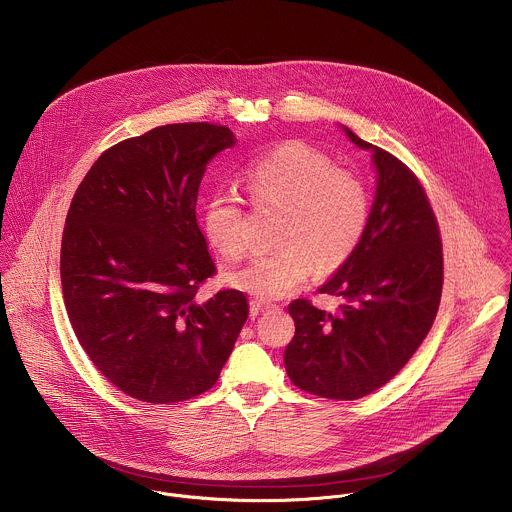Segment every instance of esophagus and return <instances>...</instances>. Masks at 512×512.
<instances>
[{"label":"esophagus","instance_id":"obj_1","mask_svg":"<svg viewBox=\"0 0 512 512\" xmlns=\"http://www.w3.org/2000/svg\"><path fill=\"white\" fill-rule=\"evenodd\" d=\"M269 309H275V305L267 303V301H261V299H251V313L257 315L261 311H269Z\"/></svg>","mask_w":512,"mask_h":512}]
</instances>
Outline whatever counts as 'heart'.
Listing matches in <instances>:
<instances>
[{"mask_svg": "<svg viewBox=\"0 0 512 512\" xmlns=\"http://www.w3.org/2000/svg\"><path fill=\"white\" fill-rule=\"evenodd\" d=\"M247 187L259 205L285 209L279 227L281 249L255 257L227 273V283L257 299H279L297 289L313 271L342 267L362 243L370 223L366 185L331 158L303 144L285 142L247 168ZM203 229L209 243L227 259H241L249 239L241 199L217 189L205 203Z\"/></svg>", "mask_w": 512, "mask_h": 512, "instance_id": "b5f03b06", "label": "heart"}]
</instances>
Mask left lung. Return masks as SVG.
I'll return each instance as SVG.
<instances>
[{"label":"left lung","instance_id":"obj_1","mask_svg":"<svg viewBox=\"0 0 512 512\" xmlns=\"http://www.w3.org/2000/svg\"><path fill=\"white\" fill-rule=\"evenodd\" d=\"M372 152L376 191L366 235L319 293L339 297L335 311L307 299L289 303L295 335L283 352L287 376L309 394L356 400L388 384L430 331L442 295V243L418 179L390 152Z\"/></svg>","mask_w":512,"mask_h":512}]
</instances>
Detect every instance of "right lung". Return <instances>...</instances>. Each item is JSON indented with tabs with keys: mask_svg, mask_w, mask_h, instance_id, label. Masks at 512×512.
<instances>
[{
	"mask_svg": "<svg viewBox=\"0 0 512 512\" xmlns=\"http://www.w3.org/2000/svg\"><path fill=\"white\" fill-rule=\"evenodd\" d=\"M235 144L227 126H156L108 148L72 199L60 253L68 319L90 362L140 402L213 388L247 321L237 289L197 299L215 273L199 187L207 164Z\"/></svg>",
	"mask_w": 512,
	"mask_h": 512,
	"instance_id": "obj_1",
	"label": "right lung"
}]
</instances>
